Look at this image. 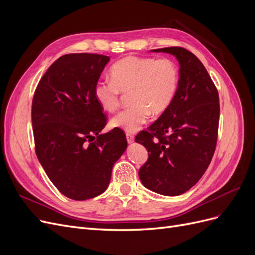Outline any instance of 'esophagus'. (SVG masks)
I'll list each match as a JSON object with an SVG mask.
<instances>
[{"label":"esophagus","mask_w":255,"mask_h":255,"mask_svg":"<svg viewBox=\"0 0 255 255\" xmlns=\"http://www.w3.org/2000/svg\"><path fill=\"white\" fill-rule=\"evenodd\" d=\"M127 140L128 143H133L135 141V137L133 134H127Z\"/></svg>","instance_id":"34e87169"}]
</instances>
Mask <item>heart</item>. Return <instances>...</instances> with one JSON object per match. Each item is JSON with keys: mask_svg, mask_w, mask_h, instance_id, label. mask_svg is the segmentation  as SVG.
I'll use <instances>...</instances> for the list:
<instances>
[{"mask_svg": "<svg viewBox=\"0 0 255 255\" xmlns=\"http://www.w3.org/2000/svg\"><path fill=\"white\" fill-rule=\"evenodd\" d=\"M111 81H99L94 88L97 103L106 113H114L120 104V92L128 94L132 105L112 119L111 127L135 133L148 122L150 115H163L175 98L180 72L170 58L129 56L114 64Z\"/></svg>", "mask_w": 255, "mask_h": 255, "instance_id": "b5f03b06", "label": "heart"}]
</instances>
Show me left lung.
Instances as JSON below:
<instances>
[{"instance_id": "8db88e82", "label": "left lung", "mask_w": 255, "mask_h": 255, "mask_svg": "<svg viewBox=\"0 0 255 255\" xmlns=\"http://www.w3.org/2000/svg\"><path fill=\"white\" fill-rule=\"evenodd\" d=\"M173 55L180 81L170 107L135 138L149 152L139 169L143 186L156 194L179 196L201 179L217 143L218 91L196 55L179 47L151 50Z\"/></svg>"}]
</instances>
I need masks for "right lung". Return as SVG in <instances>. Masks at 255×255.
<instances>
[{"label":"right lung","instance_id":"1","mask_svg":"<svg viewBox=\"0 0 255 255\" xmlns=\"http://www.w3.org/2000/svg\"><path fill=\"white\" fill-rule=\"evenodd\" d=\"M110 56L66 54L51 65L36 88L32 122L36 154L51 182L76 201L106 190L114 164L127 150L120 128L106 123L94 96Z\"/></svg>","mask_w":255,"mask_h":255}]
</instances>
